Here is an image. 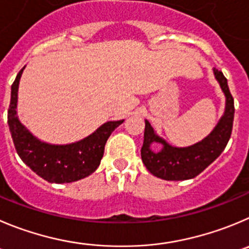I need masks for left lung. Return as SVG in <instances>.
Masks as SVG:
<instances>
[{
  "label": "left lung",
  "mask_w": 249,
  "mask_h": 249,
  "mask_svg": "<svg viewBox=\"0 0 249 249\" xmlns=\"http://www.w3.org/2000/svg\"><path fill=\"white\" fill-rule=\"evenodd\" d=\"M213 75L221 86L226 97L225 113L215 129L200 142L188 147H173L157 135L150 123L145 120L143 145L141 159L146 168L156 177L164 180H185L196 177L209 164L221 155L231 138L233 125V98L229 89L227 80L221 71L213 69ZM153 142L162 143L164 147L160 153H153L150 145Z\"/></svg>",
  "instance_id": "obj_1"
}]
</instances>
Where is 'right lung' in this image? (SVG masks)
<instances>
[{"label":"right lung","instance_id":"right-lung-1","mask_svg":"<svg viewBox=\"0 0 249 249\" xmlns=\"http://www.w3.org/2000/svg\"><path fill=\"white\" fill-rule=\"evenodd\" d=\"M24 67L18 72L11 87V103L7 115L18 156L39 177L50 183H71L88 177L98 168L110 134L124 120L107 122L89 136L69 145L43 142L32 135L17 117L18 85Z\"/></svg>","mask_w":249,"mask_h":249}]
</instances>
